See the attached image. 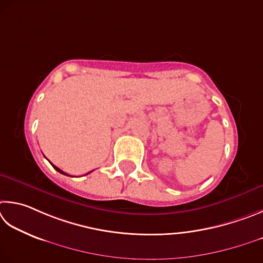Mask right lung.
I'll return each instance as SVG.
<instances>
[{"instance_id":"1","label":"right lung","mask_w":263,"mask_h":263,"mask_svg":"<svg viewBox=\"0 0 263 263\" xmlns=\"http://www.w3.org/2000/svg\"><path fill=\"white\" fill-rule=\"evenodd\" d=\"M50 164H52V163H50ZM52 165H53V164H52ZM53 167H54L55 170H57V171H58V172H60V173H62V174H64V176H69V174H67V173H64V172L62 171V170H60L59 167H57V166H55V165H53ZM89 173H90V172H89Z\"/></svg>"}]
</instances>
